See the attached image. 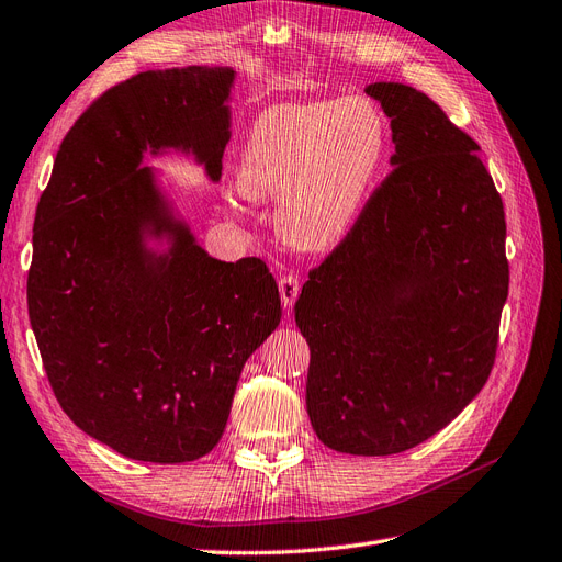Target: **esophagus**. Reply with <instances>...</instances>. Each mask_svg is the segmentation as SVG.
Instances as JSON below:
<instances>
[{
    "instance_id": "1",
    "label": "esophagus",
    "mask_w": 562,
    "mask_h": 562,
    "mask_svg": "<svg viewBox=\"0 0 562 562\" xmlns=\"http://www.w3.org/2000/svg\"><path fill=\"white\" fill-rule=\"evenodd\" d=\"M279 293H281V302H283V310H293V304L300 295V279L288 274L279 281Z\"/></svg>"
}]
</instances>
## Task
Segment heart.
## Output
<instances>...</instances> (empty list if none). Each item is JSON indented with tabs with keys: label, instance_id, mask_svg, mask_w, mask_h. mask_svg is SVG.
Instances as JSON below:
<instances>
[{
	"label": "heart",
	"instance_id": "b5f03b06",
	"mask_svg": "<svg viewBox=\"0 0 562 562\" xmlns=\"http://www.w3.org/2000/svg\"><path fill=\"white\" fill-rule=\"evenodd\" d=\"M386 145V119L368 98L279 105L255 119L236 184L250 201L279 203L277 232L288 246L326 252L359 220Z\"/></svg>",
	"mask_w": 562,
	"mask_h": 562
}]
</instances>
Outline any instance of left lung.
<instances>
[{"instance_id":"left-lung-1","label":"left lung","mask_w":562,"mask_h":562,"mask_svg":"<svg viewBox=\"0 0 562 562\" xmlns=\"http://www.w3.org/2000/svg\"><path fill=\"white\" fill-rule=\"evenodd\" d=\"M391 119L394 171L326 260L295 323L312 351L323 446L380 457L438 434L479 396L508 295L504 203L475 145L429 95L368 83Z\"/></svg>"}]
</instances>
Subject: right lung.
I'll list each match as a JSON object with an SVG mask.
<instances>
[{"label":"right lung","instance_id":"right-lung-1","mask_svg":"<svg viewBox=\"0 0 562 562\" xmlns=\"http://www.w3.org/2000/svg\"><path fill=\"white\" fill-rule=\"evenodd\" d=\"M234 79L190 65L116 83L67 131L37 203L27 312L46 378L83 434L138 462L209 454L281 321L267 265L211 258L145 164L178 151L217 182Z\"/></svg>","mask_w":562,"mask_h":562}]
</instances>
